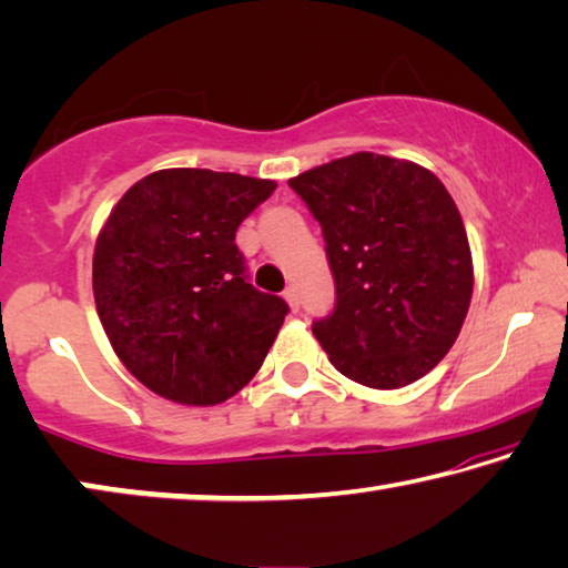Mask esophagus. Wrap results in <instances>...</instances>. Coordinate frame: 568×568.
Here are the masks:
<instances>
[{
	"instance_id": "34e87169",
	"label": "esophagus",
	"mask_w": 568,
	"mask_h": 568,
	"mask_svg": "<svg viewBox=\"0 0 568 568\" xmlns=\"http://www.w3.org/2000/svg\"><path fill=\"white\" fill-rule=\"evenodd\" d=\"M284 300L292 307V312H297L300 310V292H297V286H290V290L284 292Z\"/></svg>"
}]
</instances>
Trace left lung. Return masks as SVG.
<instances>
[{"mask_svg": "<svg viewBox=\"0 0 568 568\" xmlns=\"http://www.w3.org/2000/svg\"><path fill=\"white\" fill-rule=\"evenodd\" d=\"M323 227L335 310L312 327L331 364L372 389H399L440 364L474 292L454 196L420 163L351 153L290 179Z\"/></svg>", "mask_w": 568, "mask_h": 568, "instance_id": "8db88e82", "label": "left lung"}]
</instances>
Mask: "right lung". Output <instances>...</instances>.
Instances as JSON below:
<instances>
[{
	"label": "right lung",
	"mask_w": 568,
	"mask_h": 568,
	"mask_svg": "<svg viewBox=\"0 0 568 568\" xmlns=\"http://www.w3.org/2000/svg\"><path fill=\"white\" fill-rule=\"evenodd\" d=\"M274 189L271 179L161 169L104 220L97 315L128 372L159 397L220 405L264 364L290 307L245 282L235 230Z\"/></svg>",
	"instance_id": "right-lung-1"
}]
</instances>
